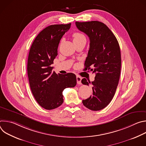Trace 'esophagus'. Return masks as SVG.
<instances>
[{"instance_id":"obj_1","label":"esophagus","mask_w":146,"mask_h":146,"mask_svg":"<svg viewBox=\"0 0 146 146\" xmlns=\"http://www.w3.org/2000/svg\"><path fill=\"white\" fill-rule=\"evenodd\" d=\"M76 79H77V84H81V81L82 78H81V77L77 76L76 77Z\"/></svg>"}]
</instances>
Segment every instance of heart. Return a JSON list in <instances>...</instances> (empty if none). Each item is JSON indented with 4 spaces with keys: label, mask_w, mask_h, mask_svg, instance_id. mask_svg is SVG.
I'll use <instances>...</instances> for the list:
<instances>
[{
    "label": "heart",
    "mask_w": 146,
    "mask_h": 146,
    "mask_svg": "<svg viewBox=\"0 0 146 146\" xmlns=\"http://www.w3.org/2000/svg\"><path fill=\"white\" fill-rule=\"evenodd\" d=\"M73 41L74 43H77L79 42V41H81L82 40H86L85 36L79 32H75L73 34Z\"/></svg>",
    "instance_id": "b5f03b06"
}]
</instances>
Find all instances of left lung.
<instances>
[{"label":"left lung","mask_w":146,"mask_h":146,"mask_svg":"<svg viewBox=\"0 0 146 146\" xmlns=\"http://www.w3.org/2000/svg\"><path fill=\"white\" fill-rule=\"evenodd\" d=\"M76 25L90 40L85 70L95 73L94 81H87L85 78L81 80L82 84H91L92 87V95L82 100V103L91 110H100L111 101L118 84L121 66L119 46L113 33L101 22H76Z\"/></svg>","instance_id":"8db88e82"}]
</instances>
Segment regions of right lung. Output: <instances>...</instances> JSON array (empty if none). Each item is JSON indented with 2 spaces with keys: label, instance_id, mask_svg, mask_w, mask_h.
Here are the masks:
<instances>
[{
  "label": "right lung",
  "instance_id": "right-lung-1",
  "mask_svg": "<svg viewBox=\"0 0 146 146\" xmlns=\"http://www.w3.org/2000/svg\"><path fill=\"white\" fill-rule=\"evenodd\" d=\"M70 26V23L46 27L38 34L30 48L27 64L30 87L37 102L46 110L60 106L64 102V89L77 84L74 74H57L51 66L60 40Z\"/></svg>",
  "mask_w": 146,
  "mask_h": 146
}]
</instances>
